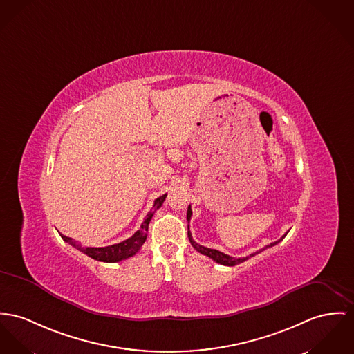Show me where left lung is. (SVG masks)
I'll return each mask as SVG.
<instances>
[{"mask_svg":"<svg viewBox=\"0 0 354 354\" xmlns=\"http://www.w3.org/2000/svg\"><path fill=\"white\" fill-rule=\"evenodd\" d=\"M190 216H192V209H190V205H189L188 213H187V220H188V221L190 220ZM284 236H283V237H284ZM188 237L189 240H190V243H192V245H193V248H194L196 251H198L200 254H203V255H205V257L211 258V259L214 260L216 263H220V264H223V266H236V264H240V263H243V261H245V260L250 259V258H252V257H255V255H258V254H260L261 251H264L266 248H270V247H272V245L278 244L281 240H283V237H281L278 241H274V243H271V244L266 245L264 248H261L259 251H257V252L251 254L250 257H245V258H234V257H230V255H227V254H223V252H220V251H217V250L207 248V247H204V245L197 244V243L192 239V234H190V231H188Z\"/></svg>","mask_w":354,"mask_h":354,"instance_id":"1","label":"left lung"}]
</instances>
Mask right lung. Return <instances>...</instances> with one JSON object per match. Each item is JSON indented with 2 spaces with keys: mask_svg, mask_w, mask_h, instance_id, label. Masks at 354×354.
<instances>
[{
  "mask_svg": "<svg viewBox=\"0 0 354 354\" xmlns=\"http://www.w3.org/2000/svg\"><path fill=\"white\" fill-rule=\"evenodd\" d=\"M166 196H167V194H162L161 197H158V198L154 201V205H153L154 211L147 213L146 218L143 220V223L141 224V228H140L134 235L131 236V237H129V239L120 241L118 244H113V245H107V247H99V248H96V247H83L82 244H79L77 241H75L71 237H67V236L62 235V234H60V236H62V239H63L64 241H67L68 244H71L72 247H75V248L79 250L80 252L86 254L87 257H90V258H93V259L99 260V261L117 263V261H120V260L131 258L133 255H136V254L140 251V248L143 245V243H145V240H146V237H147L149 223H150V220H151L154 212H156L158 208H161L162 203L165 201Z\"/></svg>",
  "mask_w": 354,
  "mask_h": 354,
  "instance_id": "obj_1",
  "label": "right lung"
}]
</instances>
